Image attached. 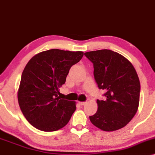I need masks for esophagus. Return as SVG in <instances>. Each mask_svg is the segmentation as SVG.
Returning a JSON list of instances; mask_svg holds the SVG:
<instances>
[{"label":"esophagus","instance_id":"obj_1","mask_svg":"<svg viewBox=\"0 0 155 155\" xmlns=\"http://www.w3.org/2000/svg\"><path fill=\"white\" fill-rule=\"evenodd\" d=\"M78 103L81 105H84L85 104H86V102H78Z\"/></svg>","mask_w":155,"mask_h":155}]
</instances>
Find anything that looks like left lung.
Here are the masks:
<instances>
[{"mask_svg": "<svg viewBox=\"0 0 155 155\" xmlns=\"http://www.w3.org/2000/svg\"><path fill=\"white\" fill-rule=\"evenodd\" d=\"M94 64V76L97 86L106 91L105 100H97V111L89 116L91 122L103 131L124 127L138 109L140 81L128 59L110 50L85 53Z\"/></svg>", "mask_w": 155, "mask_h": 155, "instance_id": "8db88e82", "label": "left lung"}]
</instances>
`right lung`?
<instances>
[{"label": "right lung", "mask_w": 155, "mask_h": 155, "mask_svg": "<svg viewBox=\"0 0 155 155\" xmlns=\"http://www.w3.org/2000/svg\"><path fill=\"white\" fill-rule=\"evenodd\" d=\"M83 56L82 51L52 49L35 55L26 64L17 99L22 114L36 129L56 131L69 121L76 102L61 100L58 89L72 66Z\"/></svg>", "instance_id": "right-lung-1"}]
</instances>
